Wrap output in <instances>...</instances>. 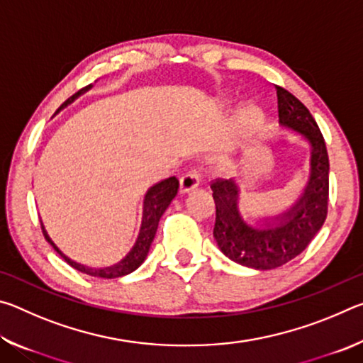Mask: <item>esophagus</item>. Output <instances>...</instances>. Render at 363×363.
Instances as JSON below:
<instances>
[{"instance_id":"obj_1","label":"esophagus","mask_w":363,"mask_h":363,"mask_svg":"<svg viewBox=\"0 0 363 363\" xmlns=\"http://www.w3.org/2000/svg\"><path fill=\"white\" fill-rule=\"evenodd\" d=\"M200 184V173L199 169H190L181 177V194H187Z\"/></svg>"}]
</instances>
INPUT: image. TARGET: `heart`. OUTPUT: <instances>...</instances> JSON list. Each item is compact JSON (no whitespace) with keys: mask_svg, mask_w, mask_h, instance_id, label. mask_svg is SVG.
<instances>
[{"mask_svg":"<svg viewBox=\"0 0 363 363\" xmlns=\"http://www.w3.org/2000/svg\"><path fill=\"white\" fill-rule=\"evenodd\" d=\"M248 113H251V115H255V116H257V115H259V112H257V108H256V107H250V108H248Z\"/></svg>","mask_w":363,"mask_h":363,"instance_id":"obj_1","label":"heart"}]
</instances>
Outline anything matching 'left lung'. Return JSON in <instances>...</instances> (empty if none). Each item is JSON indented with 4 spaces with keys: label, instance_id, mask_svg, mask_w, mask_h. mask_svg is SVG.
Listing matches in <instances>:
<instances>
[{
    "label": "left lung",
    "instance_id": "1",
    "mask_svg": "<svg viewBox=\"0 0 363 363\" xmlns=\"http://www.w3.org/2000/svg\"><path fill=\"white\" fill-rule=\"evenodd\" d=\"M281 126L299 133L311 144V176L303 195L290 210L261 227L247 224L238 211L240 189L232 179L211 182L216 203L213 235L220 251L242 266L257 270L275 269L303 253L320 230L328 211V153L314 116L286 89L275 86Z\"/></svg>",
    "mask_w": 363,
    "mask_h": 363
}]
</instances>
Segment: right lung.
<instances>
[{"mask_svg": "<svg viewBox=\"0 0 363 363\" xmlns=\"http://www.w3.org/2000/svg\"><path fill=\"white\" fill-rule=\"evenodd\" d=\"M91 88L89 86H86V88L79 89L77 94H73L72 97H69L62 106L59 107V110H62L64 107L69 106L70 102H73L77 99L79 94L86 93ZM57 110V112H59ZM177 189H179V181L176 179V177H168V179H164L162 182L155 184V186L150 187L147 190L145 194V199H144V213H143V225H140V232H139V237L136 240V245H134L133 250L128 253L125 257L120 262L113 264V266L110 267H104V269H93V267H88V266H83V264H78L75 261H72L70 257H67L62 251H60L54 242L49 238L48 232L45 230V225L41 223V230H43V235L48 240V243L52 245V248L57 251V253L64 257L67 264H70L73 269L79 270V272L83 274H88V275H93V277H101V279H116V277H123V275L126 274H131L133 270H136L140 264L144 262V259L147 257V253H149V248L153 242V237H155V232H157V227L160 223V218H162V214L167 210L168 205L171 203V200L174 199L176 194H177Z\"/></svg>", "mask_w": 363, "mask_h": 363, "instance_id": "right-lung-1", "label": "right lung"}]
</instances>
